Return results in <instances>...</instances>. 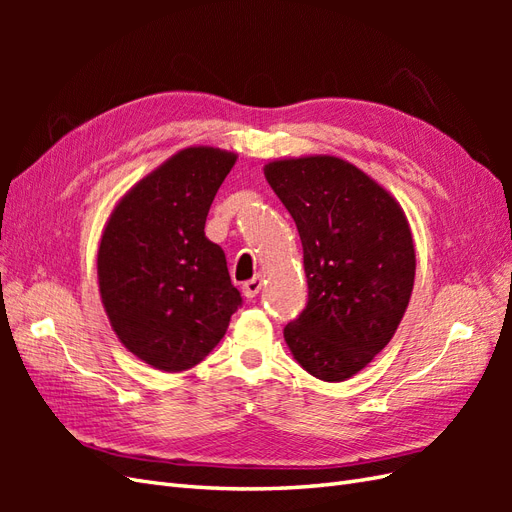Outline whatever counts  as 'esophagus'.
I'll use <instances>...</instances> for the list:
<instances>
[{
	"instance_id": "34e87169",
	"label": "esophagus",
	"mask_w": 512,
	"mask_h": 512,
	"mask_svg": "<svg viewBox=\"0 0 512 512\" xmlns=\"http://www.w3.org/2000/svg\"><path fill=\"white\" fill-rule=\"evenodd\" d=\"M260 288H262V277H254V280H250V282H245V284H243L241 292H243V297H245V299H254V297H258Z\"/></svg>"
}]
</instances>
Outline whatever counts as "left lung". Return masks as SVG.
Returning a JSON list of instances; mask_svg holds the SVG:
<instances>
[{"label": "left lung", "instance_id": "1", "mask_svg": "<svg viewBox=\"0 0 512 512\" xmlns=\"http://www.w3.org/2000/svg\"><path fill=\"white\" fill-rule=\"evenodd\" d=\"M265 177L297 224L309 301L284 339L307 374L344 382L391 342L414 286L404 209L359 166L335 156L284 158Z\"/></svg>", "mask_w": 512, "mask_h": 512}]
</instances>
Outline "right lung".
I'll return each mask as SVG.
<instances>
[{
  "mask_svg": "<svg viewBox=\"0 0 512 512\" xmlns=\"http://www.w3.org/2000/svg\"><path fill=\"white\" fill-rule=\"evenodd\" d=\"M235 151L185 147L119 198L98 247L108 322L153 369H192L220 344L241 305L226 256L205 237L207 213Z\"/></svg>",
  "mask_w": 512,
  "mask_h": 512,
  "instance_id": "1",
  "label": "right lung"
}]
</instances>
